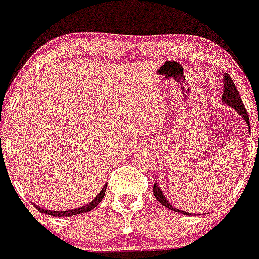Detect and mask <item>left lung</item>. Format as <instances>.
Masks as SVG:
<instances>
[{
  "label": "left lung",
  "instance_id": "1",
  "mask_svg": "<svg viewBox=\"0 0 259 259\" xmlns=\"http://www.w3.org/2000/svg\"><path fill=\"white\" fill-rule=\"evenodd\" d=\"M224 81H225V83H224L223 101H225V103H227L229 106H231L232 108H234L236 112L242 116L243 119H245V121L247 123V125H248V127H251L249 126V125H251L249 124V115L247 114V110H246L245 106H243V102L240 97V93H238V90H237V87L235 86L234 81H232V78L230 77V75L224 76ZM153 195H155L156 199L160 201L162 205L166 206L167 209L173 210V211L180 212V214H183V215H188V212L181 211L180 209L173 208L171 204H169V201L164 198L163 194H162L160 187H158L157 183L153 184Z\"/></svg>",
  "mask_w": 259,
  "mask_h": 259
}]
</instances>
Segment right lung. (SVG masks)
Listing matches in <instances>:
<instances>
[{"mask_svg": "<svg viewBox=\"0 0 259 259\" xmlns=\"http://www.w3.org/2000/svg\"><path fill=\"white\" fill-rule=\"evenodd\" d=\"M106 189H107V184H104V187L102 188L101 192H99V194L93 199L92 201H91L88 205H84V206H81V208L78 209H75V210H66V211H51V210H44L41 208H39L38 205H35L34 204V206H35L36 209L39 210V211L42 212V214H47V215H51V217H73V215H78V214H84V212L87 211H91L92 209H95L96 206L98 205L99 203H101V200L103 199L104 194H106Z\"/></svg>", "mask_w": 259, "mask_h": 259, "instance_id": "right-lung-1", "label": "right lung"}]
</instances>
